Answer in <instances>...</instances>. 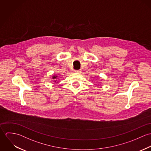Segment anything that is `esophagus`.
Instances as JSON below:
<instances>
[{
    "instance_id": "34e87169",
    "label": "esophagus",
    "mask_w": 151,
    "mask_h": 151,
    "mask_svg": "<svg viewBox=\"0 0 151 151\" xmlns=\"http://www.w3.org/2000/svg\"><path fill=\"white\" fill-rule=\"evenodd\" d=\"M76 73H81V70H75L74 71Z\"/></svg>"
}]
</instances>
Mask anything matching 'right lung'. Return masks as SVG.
<instances>
[{"label":"right lung","mask_w":151,"mask_h":151,"mask_svg":"<svg viewBox=\"0 0 151 151\" xmlns=\"http://www.w3.org/2000/svg\"><path fill=\"white\" fill-rule=\"evenodd\" d=\"M57 77H58V76H52V78L54 80V81H54V82H55V83L57 81V80H56Z\"/></svg>","instance_id":"add662e5"}]
</instances>
